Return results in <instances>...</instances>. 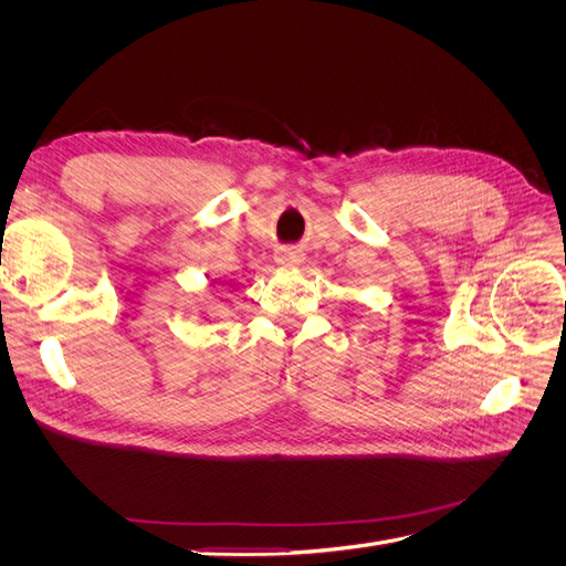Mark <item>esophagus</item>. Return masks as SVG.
<instances>
[{
  "mask_svg": "<svg viewBox=\"0 0 566 566\" xmlns=\"http://www.w3.org/2000/svg\"><path fill=\"white\" fill-rule=\"evenodd\" d=\"M304 260V254L300 252V250H295V248H285V250H281V254H279V262L283 264V266H295V264H300Z\"/></svg>",
  "mask_w": 566,
  "mask_h": 566,
  "instance_id": "obj_1",
  "label": "esophagus"
}]
</instances>
